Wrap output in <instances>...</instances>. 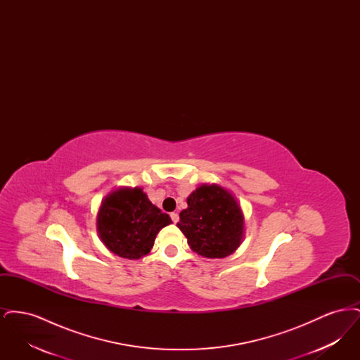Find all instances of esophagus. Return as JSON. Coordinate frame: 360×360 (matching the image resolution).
Instances as JSON below:
<instances>
[{"instance_id": "1", "label": "esophagus", "mask_w": 360, "mask_h": 360, "mask_svg": "<svg viewBox=\"0 0 360 360\" xmlns=\"http://www.w3.org/2000/svg\"><path fill=\"white\" fill-rule=\"evenodd\" d=\"M170 216H172V223L176 224L178 221H179V214H178L176 212H172Z\"/></svg>"}]
</instances>
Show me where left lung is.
Instances as JSON below:
<instances>
[{
    "instance_id": "left-lung-1",
    "label": "left lung",
    "mask_w": 360,
    "mask_h": 360,
    "mask_svg": "<svg viewBox=\"0 0 360 360\" xmlns=\"http://www.w3.org/2000/svg\"><path fill=\"white\" fill-rule=\"evenodd\" d=\"M176 226L190 248L204 257L233 254L244 238V213L236 197L216 184H204L188 197Z\"/></svg>"
}]
</instances>
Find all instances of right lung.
I'll use <instances>...</instances> for the list:
<instances>
[{"label": "right lung", "mask_w": 360, "mask_h": 360, "mask_svg": "<svg viewBox=\"0 0 360 360\" xmlns=\"http://www.w3.org/2000/svg\"><path fill=\"white\" fill-rule=\"evenodd\" d=\"M172 223L143 188H119L106 194L100 205L97 233L110 252L135 260L150 254L159 231Z\"/></svg>", "instance_id": "right-lung-1"}]
</instances>
